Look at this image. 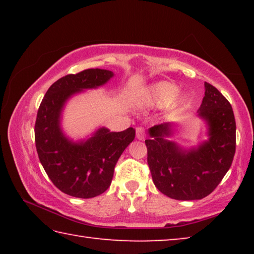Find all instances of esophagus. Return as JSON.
I'll return each mask as SVG.
<instances>
[{"label": "esophagus", "instance_id": "esophagus-1", "mask_svg": "<svg viewBox=\"0 0 254 254\" xmlns=\"http://www.w3.org/2000/svg\"><path fill=\"white\" fill-rule=\"evenodd\" d=\"M136 137L139 140H143L145 137V132H144V128L142 127H136Z\"/></svg>", "mask_w": 254, "mask_h": 254}]
</instances>
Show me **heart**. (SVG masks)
<instances>
[{"mask_svg":"<svg viewBox=\"0 0 254 254\" xmlns=\"http://www.w3.org/2000/svg\"><path fill=\"white\" fill-rule=\"evenodd\" d=\"M179 93V87L170 81H159L150 88L149 97L154 105H166Z\"/></svg>","mask_w":254,"mask_h":254,"instance_id":"1","label":"heart"}]
</instances>
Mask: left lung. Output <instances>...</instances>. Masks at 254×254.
I'll return each mask as SVG.
<instances>
[{
  "instance_id": "left-lung-1",
  "label": "left lung",
  "mask_w": 254,
  "mask_h": 254,
  "mask_svg": "<svg viewBox=\"0 0 254 254\" xmlns=\"http://www.w3.org/2000/svg\"><path fill=\"white\" fill-rule=\"evenodd\" d=\"M198 117L208 126V140L185 150L167 140L170 123L150 127L145 140L153 184L162 194L178 200L201 199L209 195L230 169L235 153V119L230 102L205 83Z\"/></svg>"
}]
</instances>
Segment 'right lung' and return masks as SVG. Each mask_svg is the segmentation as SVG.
<instances>
[{
  "label": "right lung",
  "mask_w": 254,
  "mask_h": 254,
  "mask_svg": "<svg viewBox=\"0 0 254 254\" xmlns=\"http://www.w3.org/2000/svg\"><path fill=\"white\" fill-rule=\"evenodd\" d=\"M113 76L111 70L98 68L64 76L50 86L38 110L34 139L39 160L55 186L72 197L92 198L103 194L112 183L119 158L134 140L133 127L121 132L100 127L89 139L74 142L60 127L68 98L100 87Z\"/></svg>",
  "instance_id": "right-lung-1"
}]
</instances>
